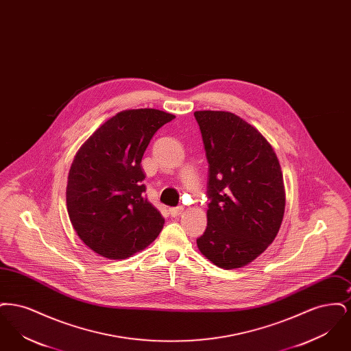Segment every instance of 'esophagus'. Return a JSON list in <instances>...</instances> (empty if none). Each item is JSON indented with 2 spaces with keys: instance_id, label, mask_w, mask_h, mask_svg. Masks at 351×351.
<instances>
[{
  "instance_id": "1",
  "label": "esophagus",
  "mask_w": 351,
  "mask_h": 351,
  "mask_svg": "<svg viewBox=\"0 0 351 351\" xmlns=\"http://www.w3.org/2000/svg\"><path fill=\"white\" fill-rule=\"evenodd\" d=\"M183 206H176V208H169V209H168V212H169V215H171L172 217H178V216H180V215L183 213Z\"/></svg>"
}]
</instances>
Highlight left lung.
<instances>
[{
    "instance_id": "1",
    "label": "left lung",
    "mask_w": 351,
    "mask_h": 351,
    "mask_svg": "<svg viewBox=\"0 0 351 351\" xmlns=\"http://www.w3.org/2000/svg\"><path fill=\"white\" fill-rule=\"evenodd\" d=\"M209 163L208 225L201 254L225 269L256 259L279 233L283 173L267 139L230 112H195Z\"/></svg>"
}]
</instances>
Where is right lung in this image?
<instances>
[{
  "label": "right lung",
  "instance_id": "obj_1",
  "mask_svg": "<svg viewBox=\"0 0 351 351\" xmlns=\"http://www.w3.org/2000/svg\"><path fill=\"white\" fill-rule=\"evenodd\" d=\"M173 118L158 109L119 112L76 152L68 173V216L101 256L126 259L162 232L165 218L143 195L141 162L154 134Z\"/></svg>",
  "mask_w": 351,
  "mask_h": 351
}]
</instances>
